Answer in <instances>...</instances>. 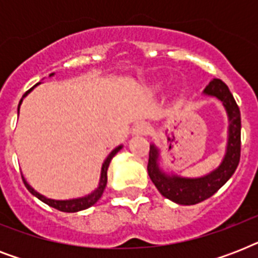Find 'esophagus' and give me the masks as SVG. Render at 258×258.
Returning <instances> with one entry per match:
<instances>
[{
	"mask_svg": "<svg viewBox=\"0 0 258 258\" xmlns=\"http://www.w3.org/2000/svg\"><path fill=\"white\" fill-rule=\"evenodd\" d=\"M151 131V125L149 123H139V124L135 125V128H134V134H137V135H147Z\"/></svg>",
	"mask_w": 258,
	"mask_h": 258,
	"instance_id": "1",
	"label": "esophagus"
}]
</instances>
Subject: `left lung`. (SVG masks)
I'll list each match as a JSON object with an SVG mask.
<instances>
[{
	"label": "left lung",
	"instance_id": "left-lung-1",
	"mask_svg": "<svg viewBox=\"0 0 258 258\" xmlns=\"http://www.w3.org/2000/svg\"><path fill=\"white\" fill-rule=\"evenodd\" d=\"M206 95L218 97L226 108L229 125L228 149L220 167L202 178H180L163 174L158 167V150L150 147L149 175L162 196L179 205H196L208 200L220 190L234 174L241 157V113L232 92L220 79H213L204 91Z\"/></svg>",
	"mask_w": 258,
	"mask_h": 258
}]
</instances>
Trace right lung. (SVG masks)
<instances>
[{"label": "right lung", "mask_w": 258, "mask_h": 258, "mask_svg": "<svg viewBox=\"0 0 258 258\" xmlns=\"http://www.w3.org/2000/svg\"><path fill=\"white\" fill-rule=\"evenodd\" d=\"M53 75V74H52ZM50 75V76H52ZM37 86V84H36ZM34 86V87H36ZM33 87V88H34ZM33 88H30L29 91H26L25 93H24V96L25 97L28 93L32 91ZM22 99L20 100V104H21ZM20 104H18V111H20ZM121 149V146H119V147H116V149L113 150L112 153L109 154L108 157H107V159L104 161V163H103V167H101V175H100V182H99V187L95 190L93 192H91L89 196L87 197H83V198H78V200H68V201H54V200H49V198H45L44 196H41V194H38L37 191H34L33 188L30 187L29 184L26 183V180L24 179V176H22V180H24V184L26 186V188L29 190L32 194H33L34 197H37L38 200L42 201L44 204L49 205L50 208H54L57 209V210H60V212H64V213H76V212H80V210H84V209H88L91 208L92 205H95L97 202V201L100 200L101 194H103V191H104L105 188V184H107V170H108V166H109V162H111V159H112L115 155H116V153L119 151V150Z\"/></svg>", "instance_id": "add662e5"}]
</instances>
